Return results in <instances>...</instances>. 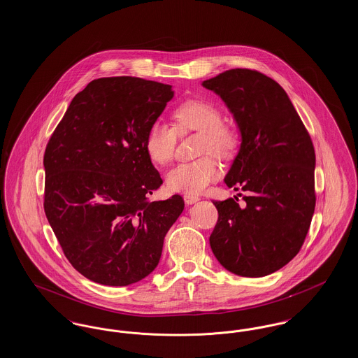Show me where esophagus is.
<instances>
[{
    "instance_id": "1",
    "label": "esophagus",
    "mask_w": 358,
    "mask_h": 358,
    "mask_svg": "<svg viewBox=\"0 0 358 358\" xmlns=\"http://www.w3.org/2000/svg\"><path fill=\"white\" fill-rule=\"evenodd\" d=\"M200 199L197 197V196H192V194H185L184 196V201H185V204L192 205L194 204V203H197Z\"/></svg>"
}]
</instances>
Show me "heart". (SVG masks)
Returning <instances> with one entry per match:
<instances>
[{
	"mask_svg": "<svg viewBox=\"0 0 358 358\" xmlns=\"http://www.w3.org/2000/svg\"><path fill=\"white\" fill-rule=\"evenodd\" d=\"M174 127L162 120H154L145 136V152L155 165H165L174 154L177 133H199V154L210 153L220 159H231L238 153V130L222 123V110L205 99H189L173 111ZM220 177L216 159L205 155L192 162L176 165L166 174V187L171 192L201 194Z\"/></svg>",
	"mask_w": 358,
	"mask_h": 358,
	"instance_id": "obj_1",
	"label": "heart"
}]
</instances>
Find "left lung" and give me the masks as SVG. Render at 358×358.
Returning <instances> with one entry per match:
<instances>
[{"label":"left lung","instance_id":"left-lung-1","mask_svg":"<svg viewBox=\"0 0 358 358\" xmlns=\"http://www.w3.org/2000/svg\"><path fill=\"white\" fill-rule=\"evenodd\" d=\"M203 85L227 104L241 136L224 181L248 193L244 206L213 201L219 220L210 248L231 273L270 275L299 252L314 215L311 138L286 91L259 71L228 69Z\"/></svg>","mask_w":358,"mask_h":358}]
</instances>
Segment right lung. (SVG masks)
<instances>
[{
    "mask_svg": "<svg viewBox=\"0 0 358 358\" xmlns=\"http://www.w3.org/2000/svg\"><path fill=\"white\" fill-rule=\"evenodd\" d=\"M171 85L133 76L101 78L75 95L45 154L44 210L72 267L104 286H129L158 266L164 238L184 210L145 152L149 126Z\"/></svg>",
    "mask_w": 358,
    "mask_h": 358,
    "instance_id": "add662e5",
    "label": "right lung"
}]
</instances>
